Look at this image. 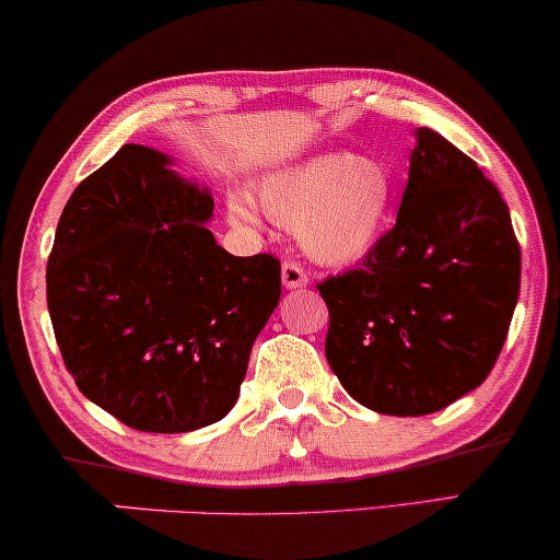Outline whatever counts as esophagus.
Listing matches in <instances>:
<instances>
[{"instance_id": "obj_1", "label": "esophagus", "mask_w": 560, "mask_h": 560, "mask_svg": "<svg viewBox=\"0 0 560 560\" xmlns=\"http://www.w3.org/2000/svg\"><path fill=\"white\" fill-rule=\"evenodd\" d=\"M282 285L288 290H301V288H308V275L298 262H285L282 265Z\"/></svg>"}]
</instances>
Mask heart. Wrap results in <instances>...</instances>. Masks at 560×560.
I'll use <instances>...</instances> for the list:
<instances>
[{
    "mask_svg": "<svg viewBox=\"0 0 560 560\" xmlns=\"http://www.w3.org/2000/svg\"><path fill=\"white\" fill-rule=\"evenodd\" d=\"M257 201L275 224L295 229L305 255L341 267L364 259L385 236L393 175L380 160L328 152L267 175ZM226 211L236 226H257V213L242 198H229Z\"/></svg>",
    "mask_w": 560,
    "mask_h": 560,
    "instance_id": "obj_1",
    "label": "heart"
}]
</instances>
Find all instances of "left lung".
<instances>
[{
	"instance_id": "obj_1",
	"label": "left lung",
	"mask_w": 560,
	"mask_h": 560,
	"mask_svg": "<svg viewBox=\"0 0 560 560\" xmlns=\"http://www.w3.org/2000/svg\"><path fill=\"white\" fill-rule=\"evenodd\" d=\"M326 359L382 416H428L477 389L500 357L520 295L510 209L477 163L416 129L397 221L354 270L318 285Z\"/></svg>"
}]
</instances>
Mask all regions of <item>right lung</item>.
Wrapping results in <instances>:
<instances>
[{
    "label": "right lung",
    "mask_w": 560,
    "mask_h": 560,
    "mask_svg": "<svg viewBox=\"0 0 560 560\" xmlns=\"http://www.w3.org/2000/svg\"><path fill=\"white\" fill-rule=\"evenodd\" d=\"M165 152L125 144L60 213L48 311L68 372L135 431L188 433L234 408L252 343L280 303L272 255L209 232V188Z\"/></svg>",
    "instance_id": "1"
}]
</instances>
